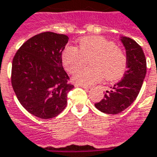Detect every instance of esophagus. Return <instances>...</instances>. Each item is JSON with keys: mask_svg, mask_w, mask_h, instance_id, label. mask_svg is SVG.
Returning a JSON list of instances; mask_svg holds the SVG:
<instances>
[{"mask_svg": "<svg viewBox=\"0 0 157 157\" xmlns=\"http://www.w3.org/2000/svg\"><path fill=\"white\" fill-rule=\"evenodd\" d=\"M75 87H81V88H82V89H84L85 90H89V89H90V88L88 87V86H84V85H81V84H75Z\"/></svg>", "mask_w": 157, "mask_h": 157, "instance_id": "34e87169", "label": "esophagus"}]
</instances>
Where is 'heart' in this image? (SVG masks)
Instances as JSON below:
<instances>
[{"label": "heart", "instance_id": "1", "mask_svg": "<svg viewBox=\"0 0 157 157\" xmlns=\"http://www.w3.org/2000/svg\"><path fill=\"white\" fill-rule=\"evenodd\" d=\"M90 59L89 64L93 67L80 69L73 76L75 82L90 86L100 82L103 75L109 81L122 76L127 64L124 52L116 48L114 41L101 36H89L79 41V48L68 46L62 54L64 68L74 73L82 68Z\"/></svg>", "mask_w": 157, "mask_h": 157}]
</instances>
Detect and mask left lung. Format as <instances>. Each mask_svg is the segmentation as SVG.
Masks as SVG:
<instances>
[{
    "instance_id": "left-lung-1",
    "label": "left lung",
    "mask_w": 157,
    "mask_h": 157,
    "mask_svg": "<svg viewBox=\"0 0 157 157\" xmlns=\"http://www.w3.org/2000/svg\"><path fill=\"white\" fill-rule=\"evenodd\" d=\"M120 41L126 49L127 70L123 78L107 90L102 100L95 107L105 114H118L125 110L136 99L147 72L146 58L136 41L126 36Z\"/></svg>"
}]
</instances>
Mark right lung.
Instances as JSON below:
<instances>
[{"label": "right lung", "instance_id": "obj_1", "mask_svg": "<svg viewBox=\"0 0 157 157\" xmlns=\"http://www.w3.org/2000/svg\"><path fill=\"white\" fill-rule=\"evenodd\" d=\"M68 41L65 35L41 33L24 42L13 59L14 93L25 109L38 118H54L67 106V95L74 88L62 67Z\"/></svg>", "mask_w": 157, "mask_h": 157}]
</instances>
